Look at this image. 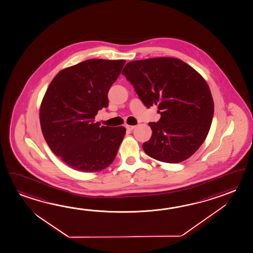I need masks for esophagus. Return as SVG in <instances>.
Listing matches in <instances>:
<instances>
[{
  "label": "esophagus",
  "mask_w": 253,
  "mask_h": 253,
  "mask_svg": "<svg viewBox=\"0 0 253 253\" xmlns=\"http://www.w3.org/2000/svg\"><path fill=\"white\" fill-rule=\"evenodd\" d=\"M135 127V126H131V125H126V128L127 130H133Z\"/></svg>",
  "instance_id": "1"
}]
</instances>
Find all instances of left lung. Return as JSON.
<instances>
[{
    "label": "left lung",
    "mask_w": 253,
    "mask_h": 253,
    "mask_svg": "<svg viewBox=\"0 0 253 253\" xmlns=\"http://www.w3.org/2000/svg\"><path fill=\"white\" fill-rule=\"evenodd\" d=\"M144 106L158 107L161 119L151 122L153 134L144 153L163 163L178 164L193 155L207 138L213 100L206 80L173 57L129 62L122 71Z\"/></svg>",
    "instance_id": "obj_1"
}]
</instances>
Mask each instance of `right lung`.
I'll use <instances>...</instances> for the list:
<instances>
[{
  "label": "right lung",
  "instance_id": "1",
  "mask_svg": "<svg viewBox=\"0 0 253 253\" xmlns=\"http://www.w3.org/2000/svg\"><path fill=\"white\" fill-rule=\"evenodd\" d=\"M125 60L89 59L60 71L40 105L41 130L54 154L70 168L95 172L112 164L124 126H99L95 116L108 108V92Z\"/></svg>",
  "mask_w": 253,
  "mask_h": 253
}]
</instances>
